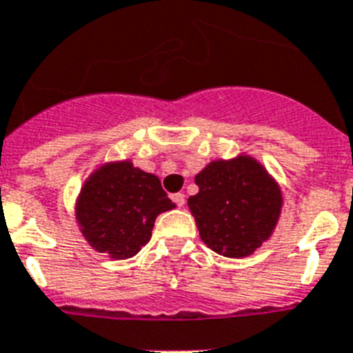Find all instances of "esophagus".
<instances>
[{
	"mask_svg": "<svg viewBox=\"0 0 353 353\" xmlns=\"http://www.w3.org/2000/svg\"><path fill=\"white\" fill-rule=\"evenodd\" d=\"M172 201H174V203H176L177 206H179V208H181V206H185L186 197H185V194H181V192H177V194L172 195Z\"/></svg>",
	"mask_w": 353,
	"mask_h": 353,
	"instance_id": "34e87169",
	"label": "esophagus"
}]
</instances>
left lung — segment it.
Here are the masks:
<instances>
[{
  "mask_svg": "<svg viewBox=\"0 0 353 353\" xmlns=\"http://www.w3.org/2000/svg\"><path fill=\"white\" fill-rule=\"evenodd\" d=\"M199 194L188 199L199 235L210 250L230 259L253 253L271 236L282 192L250 156L213 161L195 176Z\"/></svg>",
  "mask_w": 353,
  "mask_h": 353,
  "instance_id": "obj_1",
  "label": "left lung"
}]
</instances>
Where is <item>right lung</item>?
Instances as JSON below:
<instances>
[{
  "instance_id": "add662e5",
  "label": "right lung",
  "mask_w": 353,
  "mask_h": 353,
  "mask_svg": "<svg viewBox=\"0 0 353 353\" xmlns=\"http://www.w3.org/2000/svg\"><path fill=\"white\" fill-rule=\"evenodd\" d=\"M172 208L158 177L131 161L108 163L85 181L77 221L91 248L111 259H131L150 241L156 217Z\"/></svg>"
}]
</instances>
